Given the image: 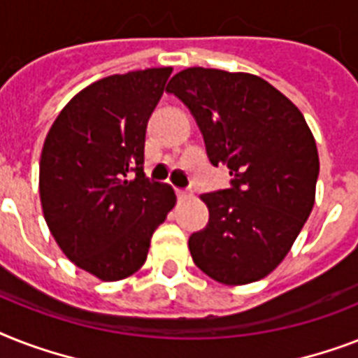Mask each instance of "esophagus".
Instances as JSON below:
<instances>
[{
  "label": "esophagus",
  "instance_id": "esophagus-1",
  "mask_svg": "<svg viewBox=\"0 0 358 358\" xmlns=\"http://www.w3.org/2000/svg\"><path fill=\"white\" fill-rule=\"evenodd\" d=\"M176 195H178L180 201H184V199H189L193 193H191V189H176Z\"/></svg>",
  "mask_w": 358,
  "mask_h": 358
}]
</instances>
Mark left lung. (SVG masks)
Here are the masks:
<instances>
[{"instance_id":"obj_1","label":"left lung","mask_w":358,"mask_h":358,"mask_svg":"<svg viewBox=\"0 0 358 358\" xmlns=\"http://www.w3.org/2000/svg\"><path fill=\"white\" fill-rule=\"evenodd\" d=\"M167 92L189 108L229 189L204 193L210 221L191 234L196 267L223 284L260 280L284 260L310 215L320 157L299 109L258 76L193 66Z\"/></svg>"}]
</instances>
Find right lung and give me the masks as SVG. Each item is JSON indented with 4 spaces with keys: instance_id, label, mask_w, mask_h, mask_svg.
<instances>
[{
    "instance_id": "right-lung-1",
    "label": "right lung",
    "mask_w": 358,
    "mask_h": 358,
    "mask_svg": "<svg viewBox=\"0 0 358 358\" xmlns=\"http://www.w3.org/2000/svg\"><path fill=\"white\" fill-rule=\"evenodd\" d=\"M173 69L108 76L70 100L48 131L38 189L64 255L100 280L129 277L176 195L145 174L146 124Z\"/></svg>"
}]
</instances>
